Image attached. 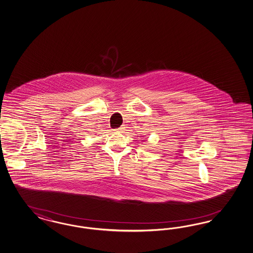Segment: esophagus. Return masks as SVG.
<instances>
[{
    "instance_id": "obj_1",
    "label": "esophagus",
    "mask_w": 253,
    "mask_h": 253,
    "mask_svg": "<svg viewBox=\"0 0 253 253\" xmlns=\"http://www.w3.org/2000/svg\"><path fill=\"white\" fill-rule=\"evenodd\" d=\"M117 130H120V131H123V130H125V127L122 126V127H120V128H118Z\"/></svg>"
}]
</instances>
